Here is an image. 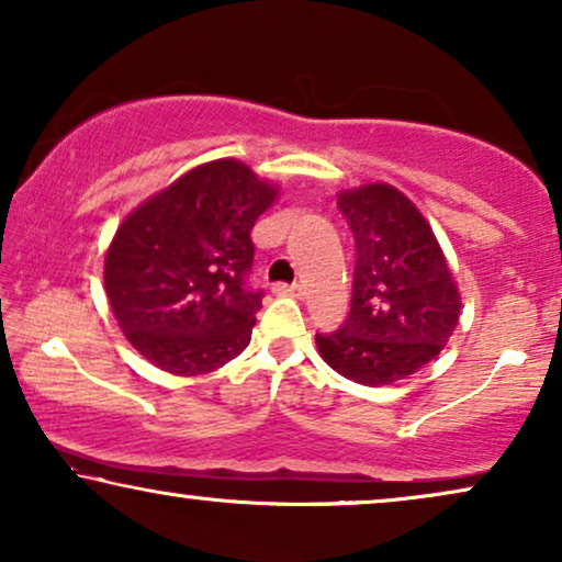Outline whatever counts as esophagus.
Wrapping results in <instances>:
<instances>
[{
	"instance_id": "34e87169",
	"label": "esophagus",
	"mask_w": 562,
	"mask_h": 562,
	"mask_svg": "<svg viewBox=\"0 0 562 562\" xmlns=\"http://www.w3.org/2000/svg\"><path fill=\"white\" fill-rule=\"evenodd\" d=\"M274 295H290V297H301L303 295V288L301 285H285V282H277L272 288Z\"/></svg>"
}]
</instances>
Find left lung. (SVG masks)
<instances>
[{
    "label": "left lung",
    "mask_w": 562,
    "mask_h": 562,
    "mask_svg": "<svg viewBox=\"0 0 562 562\" xmlns=\"http://www.w3.org/2000/svg\"><path fill=\"white\" fill-rule=\"evenodd\" d=\"M357 244L347 324L316 334L328 368L359 385H393L429 364L458 326L462 295L437 236L408 194L368 182L336 194Z\"/></svg>",
    "instance_id": "obj_1"
}]
</instances>
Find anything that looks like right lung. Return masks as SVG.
Segmentation results:
<instances>
[{
	"instance_id": "right-lung-1",
	"label": "right lung",
	"mask_w": 562,
	"mask_h": 562,
	"mask_svg": "<svg viewBox=\"0 0 562 562\" xmlns=\"http://www.w3.org/2000/svg\"><path fill=\"white\" fill-rule=\"evenodd\" d=\"M280 184L249 164L215 159L184 171L125 215L104 254V293L140 357L177 378L241 355L261 308L244 288L251 228Z\"/></svg>"
}]
</instances>
